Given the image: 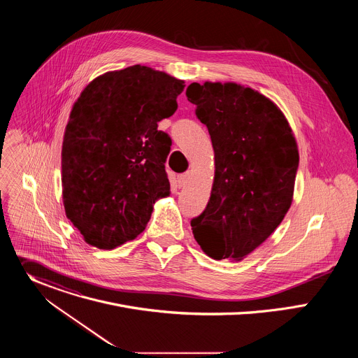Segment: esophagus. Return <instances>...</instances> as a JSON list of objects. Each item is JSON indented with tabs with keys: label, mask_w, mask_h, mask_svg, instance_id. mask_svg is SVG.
Wrapping results in <instances>:
<instances>
[{
	"label": "esophagus",
	"mask_w": 358,
	"mask_h": 358,
	"mask_svg": "<svg viewBox=\"0 0 358 358\" xmlns=\"http://www.w3.org/2000/svg\"><path fill=\"white\" fill-rule=\"evenodd\" d=\"M188 178H189V173H188V171H187V173H182V174H178V176H177V182H178V185L182 187V185L188 181Z\"/></svg>",
	"instance_id": "esophagus-1"
}]
</instances>
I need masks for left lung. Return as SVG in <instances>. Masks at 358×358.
I'll return each mask as SVG.
<instances>
[{
    "mask_svg": "<svg viewBox=\"0 0 358 358\" xmlns=\"http://www.w3.org/2000/svg\"><path fill=\"white\" fill-rule=\"evenodd\" d=\"M187 99L215 152L210 201L191 220L214 259L239 261L265 242L290 208L299 152L287 120L264 94L236 83H191Z\"/></svg>",
    "mask_w": 358,
    "mask_h": 358,
    "instance_id": "left-lung-1",
    "label": "left lung"
}]
</instances>
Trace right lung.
<instances>
[{
	"label": "right lung",
	"mask_w": 358,
	"mask_h": 358,
	"mask_svg": "<svg viewBox=\"0 0 358 358\" xmlns=\"http://www.w3.org/2000/svg\"><path fill=\"white\" fill-rule=\"evenodd\" d=\"M184 82L134 65L80 93L62 145L66 217L85 241L115 249L141 234L152 203L170 194L171 138L159 122L177 110Z\"/></svg>",
	"instance_id": "obj_1"
}]
</instances>
